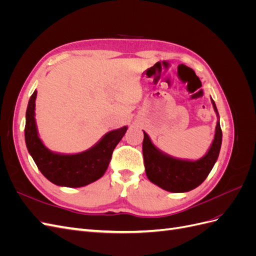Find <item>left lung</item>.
<instances>
[{"label": "left lung", "instance_id": "1", "mask_svg": "<svg viewBox=\"0 0 256 256\" xmlns=\"http://www.w3.org/2000/svg\"><path fill=\"white\" fill-rule=\"evenodd\" d=\"M210 99L218 120L214 140L202 158L190 160L173 157L158 148L150 136L143 131L142 150L145 173L147 178L161 189L174 193L188 192L198 187L212 170L221 150L222 131L218 110L212 97Z\"/></svg>", "mask_w": 256, "mask_h": 256}]
</instances>
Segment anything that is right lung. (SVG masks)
Returning <instances> with one entry per match:
<instances>
[{
	"instance_id": "add662e5",
	"label": "right lung",
	"mask_w": 256,
	"mask_h": 256,
	"mask_svg": "<svg viewBox=\"0 0 256 256\" xmlns=\"http://www.w3.org/2000/svg\"><path fill=\"white\" fill-rule=\"evenodd\" d=\"M37 90L28 100L26 114L24 138L28 150L42 175L52 184L68 188H80L98 180L106 173L112 152L128 129L124 126L106 132L90 148L63 154L50 150L38 134L35 120Z\"/></svg>"
}]
</instances>
